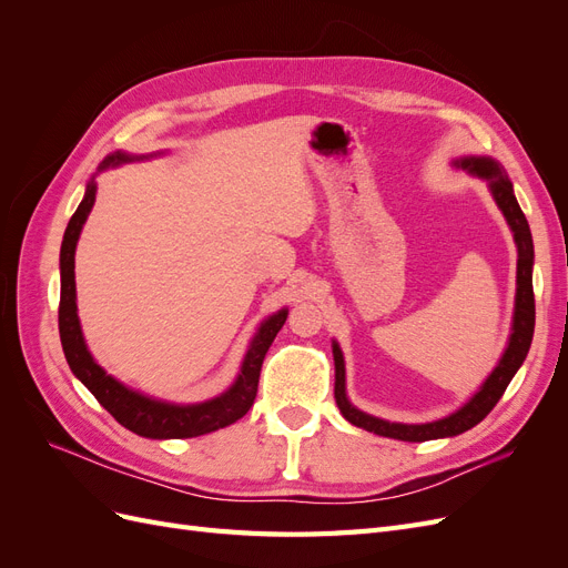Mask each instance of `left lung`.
<instances>
[{
	"instance_id": "8db88e82",
	"label": "left lung",
	"mask_w": 568,
	"mask_h": 568,
	"mask_svg": "<svg viewBox=\"0 0 568 568\" xmlns=\"http://www.w3.org/2000/svg\"><path fill=\"white\" fill-rule=\"evenodd\" d=\"M455 168L467 170V173L486 180L490 194L497 203V209L503 211L507 225L514 234V242H517V298H514V320H511V334L509 343L500 357V363L490 372L488 379L484 382L469 403H464L453 415L426 422V424H400V422H386L379 417H372L367 412L357 409L351 405L346 395V365H343V353L338 343L334 341V367H336V384H334V398L341 409V415L346 417L351 424L365 428L369 434L386 436L395 440H409V443H422V440H434V438H450L469 432L471 426L484 422L488 412L503 398L514 374L519 372L524 359L528 355L532 329H536V298H532V236L528 230V220L524 211L519 209V201L514 196L511 182L507 180L505 170L500 163L488 159V156H464L453 161Z\"/></svg>"
}]
</instances>
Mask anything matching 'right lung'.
<instances>
[{
    "instance_id": "1",
    "label": "right lung",
    "mask_w": 568,
    "mask_h": 568,
    "mask_svg": "<svg viewBox=\"0 0 568 568\" xmlns=\"http://www.w3.org/2000/svg\"><path fill=\"white\" fill-rule=\"evenodd\" d=\"M134 159L146 156H130V153L115 151L99 165V170H106L111 165L128 163ZM97 199V182L94 178L88 182L84 196L73 213L71 222H68L63 244H61V301H59V334L63 355L68 359V367L78 376V379L90 388V393L101 403V407L109 409L118 424L130 428L132 434L144 438H194L217 432L242 419L251 409L255 393H257V379H261V367L267 348L272 346L274 336L284 326L288 311L282 307L280 313L267 317L261 329L255 332L251 346L246 351V357L242 363V372H239L236 382L220 393L217 398H211L205 403L194 405H178L149 398V395L136 393L128 386L113 379L111 374L101 369L92 353L84 343L80 320H78V305H75V246L82 232L84 220H88L92 205Z\"/></svg>"
}]
</instances>
